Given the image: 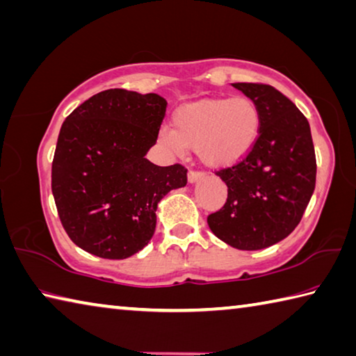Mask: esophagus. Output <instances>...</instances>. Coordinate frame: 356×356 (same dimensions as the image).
Returning a JSON list of instances; mask_svg holds the SVG:
<instances>
[{
	"label": "esophagus",
	"instance_id": "obj_1",
	"mask_svg": "<svg viewBox=\"0 0 356 356\" xmlns=\"http://www.w3.org/2000/svg\"><path fill=\"white\" fill-rule=\"evenodd\" d=\"M204 177V174L200 172V171H197V170H190L188 171V182L190 184H195V182H197L199 179H202Z\"/></svg>",
	"mask_w": 356,
	"mask_h": 356
}]
</instances>
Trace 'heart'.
I'll use <instances>...</instances> for the list:
<instances>
[{
  "label": "heart",
  "mask_w": 356,
  "mask_h": 356,
  "mask_svg": "<svg viewBox=\"0 0 356 356\" xmlns=\"http://www.w3.org/2000/svg\"><path fill=\"white\" fill-rule=\"evenodd\" d=\"M261 132L260 108L250 98L204 99L180 107L171 118V129L159 137L172 149H196L205 165H234L254 149Z\"/></svg>",
  "instance_id": "1"
}]
</instances>
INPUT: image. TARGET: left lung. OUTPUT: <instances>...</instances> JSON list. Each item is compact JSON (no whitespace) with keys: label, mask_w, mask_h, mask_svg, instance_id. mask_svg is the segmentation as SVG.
<instances>
[{"label":"left lung","mask_w":356,"mask_h":356,"mask_svg":"<svg viewBox=\"0 0 356 356\" xmlns=\"http://www.w3.org/2000/svg\"><path fill=\"white\" fill-rule=\"evenodd\" d=\"M261 113L257 145L238 163L215 171L227 185L222 209L207 218L219 240L241 250L282 241L305 213L316 185V154L305 118L268 83H232Z\"/></svg>","instance_id":"1"}]
</instances>
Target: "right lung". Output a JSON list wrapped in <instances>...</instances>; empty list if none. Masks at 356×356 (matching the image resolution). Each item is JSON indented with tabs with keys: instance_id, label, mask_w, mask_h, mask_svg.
<instances>
[{
	"instance_id": "obj_1",
	"label": "right lung",
	"mask_w": 356,
	"mask_h": 356,
	"mask_svg": "<svg viewBox=\"0 0 356 356\" xmlns=\"http://www.w3.org/2000/svg\"><path fill=\"white\" fill-rule=\"evenodd\" d=\"M165 112L166 101L156 93L111 88L63 121L51 190L63 229L88 254L108 260L137 254L156 230L160 199L186 185L185 166L145 159Z\"/></svg>"
}]
</instances>
